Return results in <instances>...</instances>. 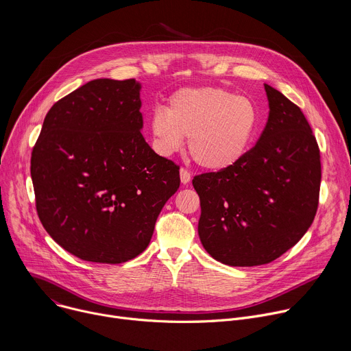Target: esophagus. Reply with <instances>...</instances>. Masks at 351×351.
I'll return each instance as SVG.
<instances>
[{
    "label": "esophagus",
    "mask_w": 351,
    "mask_h": 351,
    "mask_svg": "<svg viewBox=\"0 0 351 351\" xmlns=\"http://www.w3.org/2000/svg\"><path fill=\"white\" fill-rule=\"evenodd\" d=\"M179 173H180V180H182V183H183V184H187V183L190 182V179H191V173H190L186 168H180Z\"/></svg>",
    "instance_id": "1"
}]
</instances>
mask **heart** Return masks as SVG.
Segmentation results:
<instances>
[{
	"label": "heart",
	"instance_id": "b5f03b06",
	"mask_svg": "<svg viewBox=\"0 0 351 351\" xmlns=\"http://www.w3.org/2000/svg\"><path fill=\"white\" fill-rule=\"evenodd\" d=\"M149 126L161 154L176 153L189 138L193 161L219 172L247 154L257 130V111L247 98L221 87L182 88L171 97L168 110L154 111Z\"/></svg>",
	"mask_w": 351,
	"mask_h": 351
}]
</instances>
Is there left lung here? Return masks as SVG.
Segmentation results:
<instances>
[{
    "mask_svg": "<svg viewBox=\"0 0 351 351\" xmlns=\"http://www.w3.org/2000/svg\"><path fill=\"white\" fill-rule=\"evenodd\" d=\"M269 117L257 144L230 169L193 178L198 236L217 261L268 264L311 226L319 203L321 154L298 106L264 84Z\"/></svg>",
    "mask_w": 351,
    "mask_h": 351,
    "instance_id": "8db88e82",
    "label": "left lung"
}]
</instances>
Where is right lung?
<instances>
[{"instance_id":"1","label":"right lung","mask_w":351,"mask_h":351,"mask_svg":"<svg viewBox=\"0 0 351 351\" xmlns=\"http://www.w3.org/2000/svg\"><path fill=\"white\" fill-rule=\"evenodd\" d=\"M140 107L134 79H95L44 118L30 160L37 215L80 260L121 264L141 254L179 189V165L140 132Z\"/></svg>"}]
</instances>
